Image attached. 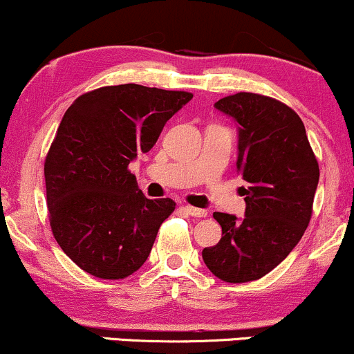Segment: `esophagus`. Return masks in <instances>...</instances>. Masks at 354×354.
<instances>
[{
	"label": "esophagus",
	"instance_id": "esophagus-1",
	"mask_svg": "<svg viewBox=\"0 0 354 354\" xmlns=\"http://www.w3.org/2000/svg\"><path fill=\"white\" fill-rule=\"evenodd\" d=\"M183 209L186 211V213L189 214V216H194V218H205L206 216V211L201 209V208H194V206H183Z\"/></svg>",
	"mask_w": 354,
	"mask_h": 354
}]
</instances>
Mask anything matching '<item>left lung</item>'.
I'll return each instance as SVG.
<instances>
[{
	"label": "left lung",
	"instance_id": "obj_1",
	"mask_svg": "<svg viewBox=\"0 0 354 354\" xmlns=\"http://www.w3.org/2000/svg\"><path fill=\"white\" fill-rule=\"evenodd\" d=\"M239 126L236 171L248 183L246 214L213 213L221 226L203 261L226 283H248L274 270L306 231L319 166L296 113L258 93H236L214 103Z\"/></svg>",
	"mask_w": 354,
	"mask_h": 354
}]
</instances>
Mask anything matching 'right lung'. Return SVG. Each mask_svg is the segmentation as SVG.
I'll use <instances>...</instances> for the list:
<instances>
[{
	"mask_svg": "<svg viewBox=\"0 0 354 354\" xmlns=\"http://www.w3.org/2000/svg\"><path fill=\"white\" fill-rule=\"evenodd\" d=\"M188 91L128 83L73 101L44 160L50 226L61 250L101 279H123L148 259L171 198L148 200L128 169L148 153Z\"/></svg>",
	"mask_w": 354,
	"mask_h": 354,
	"instance_id": "obj_1",
	"label": "right lung"
}]
</instances>
